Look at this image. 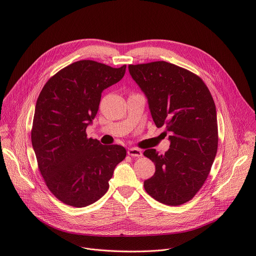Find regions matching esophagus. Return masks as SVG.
I'll list each match as a JSON object with an SVG mask.
<instances>
[{
	"mask_svg": "<svg viewBox=\"0 0 256 256\" xmlns=\"http://www.w3.org/2000/svg\"><path fill=\"white\" fill-rule=\"evenodd\" d=\"M128 154L132 157H141L143 155L142 151L138 148H130L128 150Z\"/></svg>",
	"mask_w": 256,
	"mask_h": 256,
	"instance_id": "obj_1",
	"label": "esophagus"
}]
</instances>
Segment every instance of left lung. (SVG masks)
Here are the masks:
<instances>
[{
  "instance_id": "8db88e82",
  "label": "left lung",
  "mask_w": 256,
  "mask_h": 256,
  "mask_svg": "<svg viewBox=\"0 0 256 256\" xmlns=\"http://www.w3.org/2000/svg\"><path fill=\"white\" fill-rule=\"evenodd\" d=\"M130 74L148 99L157 128L166 126L170 146L164 154L147 149L155 174L144 182L155 200L176 206L190 201L205 182L216 155V109L204 82L166 61L128 65Z\"/></svg>"
}]
</instances>
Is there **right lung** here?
Returning a JSON list of instances; mask_svg holds the SVG:
<instances>
[{
  "label": "right lung",
  "instance_id": "1",
  "mask_svg": "<svg viewBox=\"0 0 256 256\" xmlns=\"http://www.w3.org/2000/svg\"><path fill=\"white\" fill-rule=\"evenodd\" d=\"M126 68L80 60L61 69L40 92L32 143L48 189L67 205L84 207L99 200L115 166L126 156L122 146L102 145L86 132L102 92L118 82Z\"/></svg>",
  "mask_w": 256,
  "mask_h": 256
}]
</instances>
